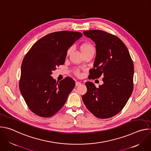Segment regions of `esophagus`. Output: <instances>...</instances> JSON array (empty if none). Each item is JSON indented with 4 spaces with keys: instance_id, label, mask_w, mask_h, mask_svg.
Segmentation results:
<instances>
[{
    "instance_id": "obj_1",
    "label": "esophagus",
    "mask_w": 151,
    "mask_h": 151,
    "mask_svg": "<svg viewBox=\"0 0 151 151\" xmlns=\"http://www.w3.org/2000/svg\"><path fill=\"white\" fill-rule=\"evenodd\" d=\"M81 84V82H76V83H75V85H76V86L80 85Z\"/></svg>"
}]
</instances>
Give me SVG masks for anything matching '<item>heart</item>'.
I'll return each mask as SVG.
<instances>
[{"label": "heart", "mask_w": 151, "mask_h": 151, "mask_svg": "<svg viewBox=\"0 0 151 151\" xmlns=\"http://www.w3.org/2000/svg\"><path fill=\"white\" fill-rule=\"evenodd\" d=\"M81 50L82 51V52H85V51H90V50H94L95 51V48L94 47V46L90 44V43H85V44H83L81 47ZM71 51V48H70L69 50H68V54H69L70 52ZM76 74L77 75H79L80 73L79 72L78 70L76 71Z\"/></svg>", "instance_id": "obj_1"}]
</instances>
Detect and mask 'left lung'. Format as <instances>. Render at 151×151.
Here are the masks:
<instances>
[{
    "label": "left lung",
    "mask_w": 151,
    "mask_h": 151,
    "mask_svg": "<svg viewBox=\"0 0 151 151\" xmlns=\"http://www.w3.org/2000/svg\"><path fill=\"white\" fill-rule=\"evenodd\" d=\"M95 42L96 56L90 79L103 75V83L96 88L85 83L87 91L82 96L87 108L96 117H112L124 108L133 90L134 64L129 51L118 37L100 30L84 31Z\"/></svg>",
    "instance_id": "1"
}]
</instances>
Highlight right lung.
Returning a JSON list of instances; mask_svg holds the SVG:
<instances>
[{"label": "right lung", "mask_w": 151, "mask_h": 151, "mask_svg": "<svg viewBox=\"0 0 151 151\" xmlns=\"http://www.w3.org/2000/svg\"><path fill=\"white\" fill-rule=\"evenodd\" d=\"M82 36L76 32L50 33L38 40L25 55L21 64L19 90L27 106L36 115L53 116L66 103L75 87L73 79L57 82L51 76L65 62L68 50Z\"/></svg>", "instance_id": "obj_1"}]
</instances>
